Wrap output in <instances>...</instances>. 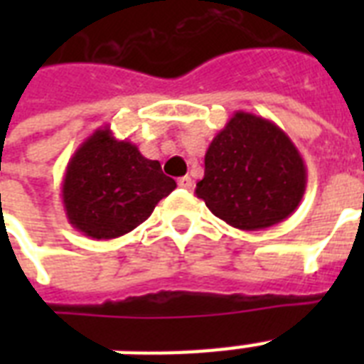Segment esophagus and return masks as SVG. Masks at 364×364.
Returning a JSON list of instances; mask_svg holds the SVG:
<instances>
[{"label": "esophagus", "instance_id": "esophagus-1", "mask_svg": "<svg viewBox=\"0 0 364 364\" xmlns=\"http://www.w3.org/2000/svg\"><path fill=\"white\" fill-rule=\"evenodd\" d=\"M177 185H179L181 188H187V191H191V188H193V185H194V181L188 176H183V177H179V179H177Z\"/></svg>", "mask_w": 364, "mask_h": 364}]
</instances>
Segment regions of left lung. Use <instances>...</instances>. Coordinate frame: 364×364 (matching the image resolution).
Wrapping results in <instances>:
<instances>
[{
  "label": "left lung",
  "mask_w": 364,
  "mask_h": 364,
  "mask_svg": "<svg viewBox=\"0 0 364 364\" xmlns=\"http://www.w3.org/2000/svg\"><path fill=\"white\" fill-rule=\"evenodd\" d=\"M196 196L240 230L274 227L302 202L306 164L291 137L268 119L236 111L205 151Z\"/></svg>",
  "instance_id": "1"
}]
</instances>
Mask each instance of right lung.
<instances>
[{"label": "right lung", "instance_id": "obj_1", "mask_svg": "<svg viewBox=\"0 0 364 364\" xmlns=\"http://www.w3.org/2000/svg\"><path fill=\"white\" fill-rule=\"evenodd\" d=\"M176 187L159 160L145 159L134 143L117 139L104 126L68 162L62 202L68 221L79 232L113 240L147 221L154 205Z\"/></svg>", "mask_w": 364, "mask_h": 364}]
</instances>
